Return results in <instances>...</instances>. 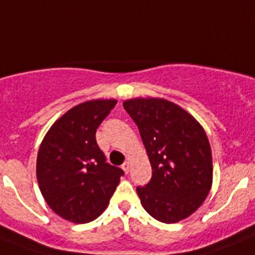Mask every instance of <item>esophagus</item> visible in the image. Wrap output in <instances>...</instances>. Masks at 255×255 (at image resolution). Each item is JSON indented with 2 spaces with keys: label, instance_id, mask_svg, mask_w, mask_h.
<instances>
[{
  "label": "esophagus",
  "instance_id": "obj_1",
  "mask_svg": "<svg viewBox=\"0 0 255 255\" xmlns=\"http://www.w3.org/2000/svg\"><path fill=\"white\" fill-rule=\"evenodd\" d=\"M123 170L125 171L126 173L129 172V171H130V162H129V161L124 162V164H123Z\"/></svg>",
  "mask_w": 255,
  "mask_h": 255
}]
</instances>
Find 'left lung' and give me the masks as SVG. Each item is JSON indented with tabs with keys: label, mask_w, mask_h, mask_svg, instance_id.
I'll list each match as a JSON object with an SVG mask.
<instances>
[{
	"label": "left lung",
	"mask_w": 255,
	"mask_h": 255,
	"mask_svg": "<svg viewBox=\"0 0 255 255\" xmlns=\"http://www.w3.org/2000/svg\"><path fill=\"white\" fill-rule=\"evenodd\" d=\"M124 108L138 125L152 179L136 193L155 220L175 224L206 200L213 180L212 150L203 126L163 98H132Z\"/></svg>",
	"instance_id": "1"
}]
</instances>
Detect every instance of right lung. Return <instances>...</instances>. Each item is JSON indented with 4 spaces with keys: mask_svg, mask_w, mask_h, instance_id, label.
Returning <instances> with one entry per match:
<instances>
[{
    "mask_svg": "<svg viewBox=\"0 0 255 255\" xmlns=\"http://www.w3.org/2000/svg\"><path fill=\"white\" fill-rule=\"evenodd\" d=\"M116 100L87 101L49 128L37 155L40 193L56 215L74 224L96 220L107 208L124 171L106 162L96 131Z\"/></svg>",
    "mask_w": 255,
    "mask_h": 255,
    "instance_id": "1",
    "label": "right lung"
}]
</instances>
